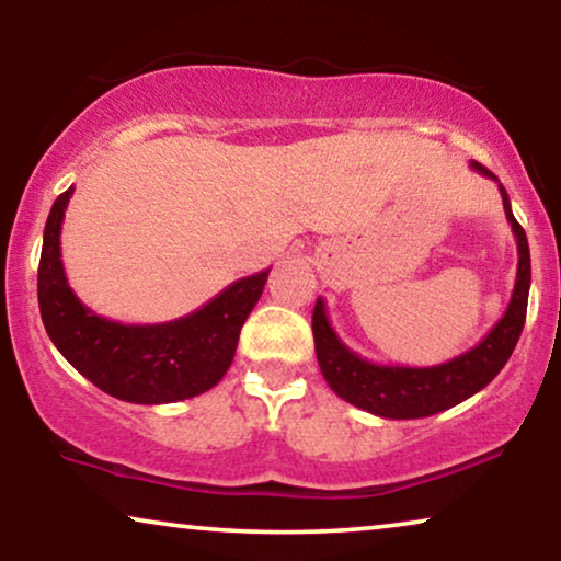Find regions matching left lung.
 Wrapping results in <instances>:
<instances>
[{"label": "left lung", "instance_id": "left-lung-1", "mask_svg": "<svg viewBox=\"0 0 561 561\" xmlns=\"http://www.w3.org/2000/svg\"><path fill=\"white\" fill-rule=\"evenodd\" d=\"M470 165L485 179H493L497 183L505 217L511 221L518 244V271L511 304L503 319L482 336V342L455 359L432 367L378 365L359 357L336 336L332 324H329L327 306L321 298H317V306H313V344H317V359L329 388L342 401L357 405L367 413H375L380 419H424L467 401L503 370V365L508 363L513 350H516L520 332H524L528 288H531V255H528L526 232L513 217L511 198L505 194L503 183L485 165L474 163V160Z\"/></svg>", "mask_w": 561, "mask_h": 561}]
</instances>
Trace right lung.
<instances>
[{"label": "right lung", "instance_id": "obj_1", "mask_svg": "<svg viewBox=\"0 0 561 561\" xmlns=\"http://www.w3.org/2000/svg\"><path fill=\"white\" fill-rule=\"evenodd\" d=\"M73 186L53 204L45 221L37 304L60 355L119 401L158 405L202 396L225 378L240 329L263 294L267 271L234 280L202 309L163 324H119L79 301L60 260V227Z\"/></svg>", "mask_w": 561, "mask_h": 561}]
</instances>
